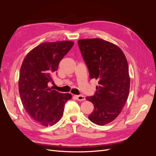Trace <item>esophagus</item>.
Segmentation results:
<instances>
[{
    "instance_id": "34e87169",
    "label": "esophagus",
    "mask_w": 156,
    "mask_h": 156,
    "mask_svg": "<svg viewBox=\"0 0 156 156\" xmlns=\"http://www.w3.org/2000/svg\"><path fill=\"white\" fill-rule=\"evenodd\" d=\"M75 98L77 99V100L79 101H84L86 100L85 99V97H84V96H82V95H79V96H75Z\"/></svg>"
}]
</instances>
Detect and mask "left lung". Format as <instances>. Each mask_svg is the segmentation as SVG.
<instances>
[{"instance_id":"8db88e82","label":"left lung","mask_w":156,"mask_h":156,"mask_svg":"<svg viewBox=\"0 0 156 156\" xmlns=\"http://www.w3.org/2000/svg\"><path fill=\"white\" fill-rule=\"evenodd\" d=\"M78 45L90 78L99 80L95 94L86 98L94 107L88 119L99 126L109 124L120 114L129 95L126 56L117 45L100 38L79 40Z\"/></svg>"}]
</instances>
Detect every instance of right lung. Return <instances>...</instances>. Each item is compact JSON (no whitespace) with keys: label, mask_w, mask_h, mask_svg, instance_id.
<instances>
[{"label":"right lung","mask_w":156,"mask_h":156,"mask_svg":"<svg viewBox=\"0 0 156 156\" xmlns=\"http://www.w3.org/2000/svg\"><path fill=\"white\" fill-rule=\"evenodd\" d=\"M72 41L45 42L28 53L22 63L19 92L26 112L43 126H52L60 120L66 102L72 94H62L48 87L51 75L57 71L59 62L72 49Z\"/></svg>","instance_id":"add662e5"}]
</instances>
